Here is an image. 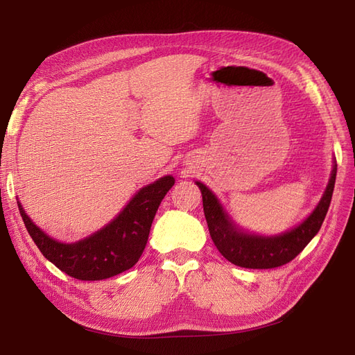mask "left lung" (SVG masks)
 <instances>
[{
    "label": "left lung",
    "mask_w": 355,
    "mask_h": 355,
    "mask_svg": "<svg viewBox=\"0 0 355 355\" xmlns=\"http://www.w3.org/2000/svg\"><path fill=\"white\" fill-rule=\"evenodd\" d=\"M336 170L338 166L333 164L327 188L314 211L293 230L280 235H271V237L240 230L223 210L218 197L201 182H196L201 191L204 216H206L214 245L218 247L225 259L241 268H250V270H268V268H277L293 261L315 237L323 225L331 201L333 188H335Z\"/></svg>",
    "instance_id": "8db88e82"
}]
</instances>
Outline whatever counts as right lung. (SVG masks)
Here are the masks:
<instances>
[{
    "label": "right lung",
    "mask_w": 355,
    "mask_h": 355,
    "mask_svg": "<svg viewBox=\"0 0 355 355\" xmlns=\"http://www.w3.org/2000/svg\"><path fill=\"white\" fill-rule=\"evenodd\" d=\"M175 185L173 176H164L144 187L106 227L77 243H60L40 230L17 201L29 235L46 259L60 271L84 282L105 280L121 274L139 261L161 200Z\"/></svg>",
    "instance_id": "right-lung-1"
}]
</instances>
